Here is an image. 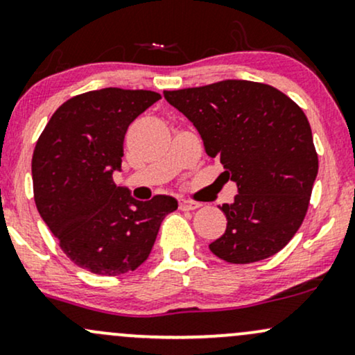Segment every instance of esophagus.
I'll use <instances>...</instances> for the list:
<instances>
[{
	"label": "esophagus",
	"instance_id": "1",
	"mask_svg": "<svg viewBox=\"0 0 355 355\" xmlns=\"http://www.w3.org/2000/svg\"><path fill=\"white\" fill-rule=\"evenodd\" d=\"M201 207V202L191 201V199H181L179 201V209L181 211H196Z\"/></svg>",
	"mask_w": 355,
	"mask_h": 355
}]
</instances>
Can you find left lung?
<instances>
[{"label": "left lung", "mask_w": 355, "mask_h": 355, "mask_svg": "<svg viewBox=\"0 0 355 355\" xmlns=\"http://www.w3.org/2000/svg\"><path fill=\"white\" fill-rule=\"evenodd\" d=\"M237 184L223 204L226 232L209 244L231 264H251L286 248L309 207L319 159L311 124L282 91L262 83L226 79L201 87L164 91Z\"/></svg>", "instance_id": "1"}]
</instances>
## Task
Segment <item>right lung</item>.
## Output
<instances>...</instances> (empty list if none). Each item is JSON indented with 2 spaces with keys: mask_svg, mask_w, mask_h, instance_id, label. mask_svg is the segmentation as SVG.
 I'll use <instances>...</instances> for the list:
<instances>
[{
  "mask_svg": "<svg viewBox=\"0 0 355 355\" xmlns=\"http://www.w3.org/2000/svg\"><path fill=\"white\" fill-rule=\"evenodd\" d=\"M157 99L154 91L121 87L78 94L58 107L35 146L37 212L62 252L93 274L136 270L151 254L162 219L178 209L171 196L136 201L112 181L129 124Z\"/></svg>",
  "mask_w": 355,
  "mask_h": 355,
  "instance_id": "1",
  "label": "right lung"
}]
</instances>
